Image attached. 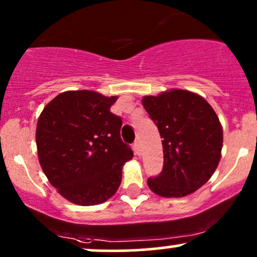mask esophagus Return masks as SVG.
Segmentation results:
<instances>
[{
  "label": "esophagus",
  "mask_w": 257,
  "mask_h": 257,
  "mask_svg": "<svg viewBox=\"0 0 257 257\" xmlns=\"http://www.w3.org/2000/svg\"><path fill=\"white\" fill-rule=\"evenodd\" d=\"M133 150H134V152H135V155H138V156H140V154H142V152H140V144H139V142H135V143H134Z\"/></svg>",
  "instance_id": "1"
}]
</instances>
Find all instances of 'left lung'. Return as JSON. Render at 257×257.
I'll return each mask as SVG.
<instances>
[{
	"mask_svg": "<svg viewBox=\"0 0 257 257\" xmlns=\"http://www.w3.org/2000/svg\"><path fill=\"white\" fill-rule=\"evenodd\" d=\"M144 108L162 138L163 168L149 188L163 197L193 194L212 177L221 160L223 131L210 103L182 89L144 96Z\"/></svg>",
	"mask_w": 257,
	"mask_h": 257,
	"instance_id": "obj_1",
	"label": "left lung"
}]
</instances>
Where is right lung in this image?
Masks as SVG:
<instances>
[{
    "instance_id": "add662e5",
    "label": "right lung",
    "mask_w": 257,
    "mask_h": 257,
    "mask_svg": "<svg viewBox=\"0 0 257 257\" xmlns=\"http://www.w3.org/2000/svg\"><path fill=\"white\" fill-rule=\"evenodd\" d=\"M117 96L91 90L57 95L36 125L39 162L52 187L80 206L102 204L122 182L133 151L120 139L122 119L109 111Z\"/></svg>"
}]
</instances>
